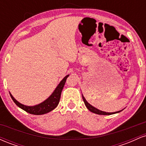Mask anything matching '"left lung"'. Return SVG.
<instances>
[{
  "instance_id": "obj_1",
  "label": "left lung",
  "mask_w": 146,
  "mask_h": 146,
  "mask_svg": "<svg viewBox=\"0 0 146 146\" xmlns=\"http://www.w3.org/2000/svg\"><path fill=\"white\" fill-rule=\"evenodd\" d=\"M82 99H83V101L84 102V104L86 105V108H88V110H90V112H92V113H94L95 114H98V115H113V114H115V113H119L120 111H118V112H115V113H106V112H104V111H102V110H100L98 109H97L96 108H95V107H93V106H91L88 103V102H86V100H85V98H84V96L82 95Z\"/></svg>"
}]
</instances>
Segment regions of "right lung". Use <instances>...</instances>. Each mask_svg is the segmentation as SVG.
<instances>
[{"label":"right lung","instance_id":"1","mask_svg":"<svg viewBox=\"0 0 146 146\" xmlns=\"http://www.w3.org/2000/svg\"><path fill=\"white\" fill-rule=\"evenodd\" d=\"M68 75H66L64 78L60 82V83L58 84V86H57L56 90H54L51 96L48 98L47 100H45L44 102H43L42 103L40 104L33 106H27L22 104L19 103L18 101H16V100L14 98V97L11 95V93H9L10 96H11V99L14 101V102L18 106L19 108H22L23 110H24L25 111L27 112L30 114H32V115H43V114H46L48 113V112L53 110L54 108H56L57 106L58 105L60 102V96H61L62 90L64 86L65 82H66V80Z\"/></svg>","mask_w":146,"mask_h":146}]
</instances>
